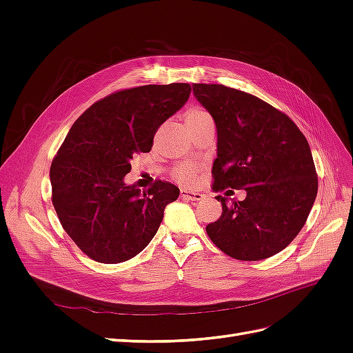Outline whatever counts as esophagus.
I'll return each instance as SVG.
<instances>
[{"mask_svg":"<svg viewBox=\"0 0 353 353\" xmlns=\"http://www.w3.org/2000/svg\"><path fill=\"white\" fill-rule=\"evenodd\" d=\"M181 197L185 199V200H193V201H199V200H203L205 199V196H203L201 193H199V191H190V190H181Z\"/></svg>","mask_w":353,"mask_h":353,"instance_id":"obj_1","label":"esophagus"}]
</instances>
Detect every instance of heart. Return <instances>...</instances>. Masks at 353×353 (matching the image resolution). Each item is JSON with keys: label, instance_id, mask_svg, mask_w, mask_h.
<instances>
[{"label": "heart", "instance_id": "heart-1", "mask_svg": "<svg viewBox=\"0 0 353 353\" xmlns=\"http://www.w3.org/2000/svg\"><path fill=\"white\" fill-rule=\"evenodd\" d=\"M208 117H210L208 112H205L203 109H199V108H193V109H190V110L185 112V123H187V126L188 125H194V123H197V122H200L203 119H208ZM174 175H175L176 181H179V183L191 184L194 181L196 170H194L193 166L183 165V166L176 168Z\"/></svg>", "mask_w": 353, "mask_h": 353}]
</instances>
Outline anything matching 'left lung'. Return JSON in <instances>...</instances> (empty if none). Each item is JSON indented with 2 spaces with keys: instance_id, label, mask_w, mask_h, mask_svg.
<instances>
[{
  "instance_id": "1",
  "label": "left lung",
  "mask_w": 353,
  "mask_h": 353,
  "mask_svg": "<svg viewBox=\"0 0 353 353\" xmlns=\"http://www.w3.org/2000/svg\"><path fill=\"white\" fill-rule=\"evenodd\" d=\"M193 94L216 126L213 190L245 191L243 201L216 196L222 215L208 236L234 259L270 258L293 241L314 206L311 148L290 117L254 95L215 83H194Z\"/></svg>"
}]
</instances>
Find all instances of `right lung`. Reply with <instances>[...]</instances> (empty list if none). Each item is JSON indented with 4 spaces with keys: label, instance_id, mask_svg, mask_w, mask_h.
Listing matches in <instances>:
<instances>
[{
    "label": "right lung",
    "instance_id": "right-lung-1",
    "mask_svg": "<svg viewBox=\"0 0 353 353\" xmlns=\"http://www.w3.org/2000/svg\"><path fill=\"white\" fill-rule=\"evenodd\" d=\"M190 83L144 85L114 92L85 110L50 169L52 205L78 248L101 263L134 258L152 241L165 208L179 196L156 181L125 184L131 160L152 150L157 128L187 103Z\"/></svg>",
    "mask_w": 353,
    "mask_h": 353
}]
</instances>
